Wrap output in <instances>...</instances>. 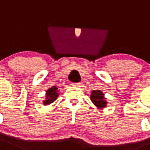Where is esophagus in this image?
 <instances>
[{"mask_svg":"<svg viewBox=\"0 0 150 150\" xmlns=\"http://www.w3.org/2000/svg\"><path fill=\"white\" fill-rule=\"evenodd\" d=\"M72 86H75V87H78V86H81V83H72Z\"/></svg>","mask_w":150,"mask_h":150,"instance_id":"34e87169","label":"esophagus"}]
</instances>
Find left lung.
I'll use <instances>...</instances> for the list:
<instances>
[{"label": "left lung", "instance_id": "obj_1", "mask_svg": "<svg viewBox=\"0 0 150 150\" xmlns=\"http://www.w3.org/2000/svg\"><path fill=\"white\" fill-rule=\"evenodd\" d=\"M90 99L98 109H103L107 106V102L104 98V94L100 90H93L91 93Z\"/></svg>", "mask_w": 150, "mask_h": 150}]
</instances>
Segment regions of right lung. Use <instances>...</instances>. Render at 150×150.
<instances>
[{
    "label": "right lung",
    "instance_id": "right-lung-1",
    "mask_svg": "<svg viewBox=\"0 0 150 150\" xmlns=\"http://www.w3.org/2000/svg\"><path fill=\"white\" fill-rule=\"evenodd\" d=\"M58 96H59V93H58V88L56 86H52V88H50L46 92V100L43 101V104L48 105L53 103L57 99Z\"/></svg>",
    "mask_w": 150,
    "mask_h": 150
}]
</instances>
